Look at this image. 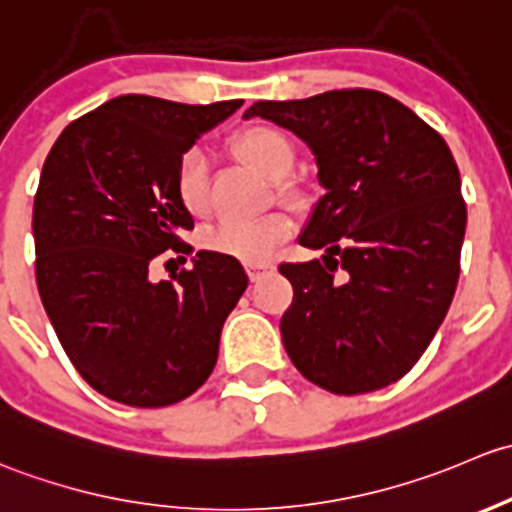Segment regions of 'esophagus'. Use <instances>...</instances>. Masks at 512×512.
Instances as JSON below:
<instances>
[{
  "instance_id": "obj_1",
  "label": "esophagus",
  "mask_w": 512,
  "mask_h": 512,
  "mask_svg": "<svg viewBox=\"0 0 512 512\" xmlns=\"http://www.w3.org/2000/svg\"><path fill=\"white\" fill-rule=\"evenodd\" d=\"M273 268H276L273 263H246V271H249L251 281H258L263 273H271Z\"/></svg>"
}]
</instances>
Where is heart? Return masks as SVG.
Masks as SVG:
<instances>
[{"mask_svg": "<svg viewBox=\"0 0 512 512\" xmlns=\"http://www.w3.org/2000/svg\"><path fill=\"white\" fill-rule=\"evenodd\" d=\"M236 155L271 179H281L293 167L295 150L291 140L271 125H249L231 140ZM283 194H293L281 184ZM175 194L182 209L202 219L212 207L209 194V162L204 150L189 147L182 152L175 167ZM293 234V219L283 212L263 214L254 219H224L207 231L204 244L212 251L241 258L249 263H263L276 254L278 246Z\"/></svg>", "mask_w": 512, "mask_h": 512, "instance_id": "obj_1", "label": "heart"}]
</instances>
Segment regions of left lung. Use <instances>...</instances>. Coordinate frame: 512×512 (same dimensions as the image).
<instances>
[{
	"label": "left lung",
	"mask_w": 512,
	"mask_h": 512,
	"mask_svg": "<svg viewBox=\"0 0 512 512\" xmlns=\"http://www.w3.org/2000/svg\"><path fill=\"white\" fill-rule=\"evenodd\" d=\"M261 115L313 150L325 194L300 234L323 261L281 263L293 303L288 357L333 394H365L419 362L461 271L466 202L444 138L407 105L367 88L258 100Z\"/></svg>",
	"instance_id": "obj_1"
}]
</instances>
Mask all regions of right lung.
Instances as JSON below:
<instances>
[{"label": "right lung", "mask_w": 512, "mask_h": 512, "mask_svg": "<svg viewBox=\"0 0 512 512\" xmlns=\"http://www.w3.org/2000/svg\"><path fill=\"white\" fill-rule=\"evenodd\" d=\"M241 103L120 96L73 120L46 157L31 221L36 286L68 360L113 402L170 407L217 365L221 325L249 286L244 266L197 251L172 281L150 273L165 251L192 254L179 239L194 229L175 194L179 155Z\"/></svg>", "instance_id": "add662e5"}]
</instances>
